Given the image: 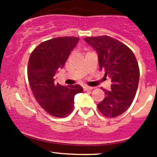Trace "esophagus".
Masks as SVG:
<instances>
[{"label": "esophagus", "instance_id": "1", "mask_svg": "<svg viewBox=\"0 0 157 157\" xmlns=\"http://www.w3.org/2000/svg\"><path fill=\"white\" fill-rule=\"evenodd\" d=\"M83 90H84L85 91H88V90H93V87H90V86H83Z\"/></svg>", "mask_w": 157, "mask_h": 157}]
</instances>
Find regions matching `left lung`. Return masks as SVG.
Returning <instances> with one entry per match:
<instances>
[{"label":"left lung","instance_id":"left-lung-1","mask_svg":"<svg viewBox=\"0 0 157 157\" xmlns=\"http://www.w3.org/2000/svg\"><path fill=\"white\" fill-rule=\"evenodd\" d=\"M84 40L97 52L99 69L112 79L111 90L102 89L105 98L98 104V109L108 118L118 116L131 106L137 93L140 70L135 55L127 45L110 36Z\"/></svg>","mask_w":157,"mask_h":157}]
</instances>
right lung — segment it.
I'll use <instances>...</instances> for the list:
<instances>
[{
    "instance_id": "1",
    "label": "right lung",
    "mask_w": 157,
    "mask_h": 157,
    "mask_svg": "<svg viewBox=\"0 0 157 157\" xmlns=\"http://www.w3.org/2000/svg\"><path fill=\"white\" fill-rule=\"evenodd\" d=\"M79 38L58 37L39 44L30 55L27 75L35 99L47 113L64 118L74 110V96L82 93L80 85L64 86L55 83V74L62 68Z\"/></svg>"
}]
</instances>
